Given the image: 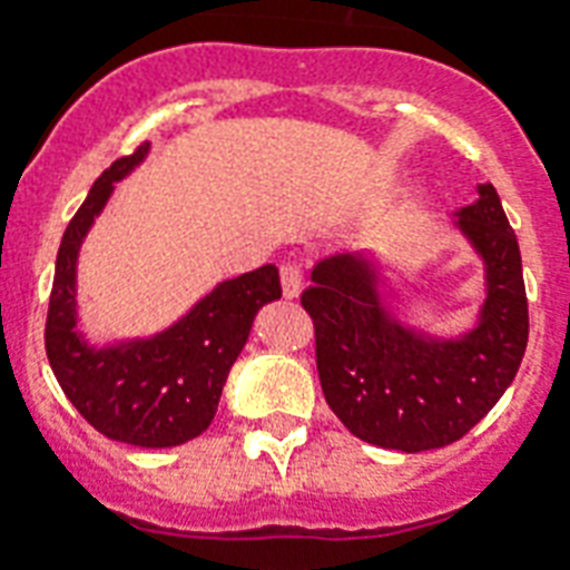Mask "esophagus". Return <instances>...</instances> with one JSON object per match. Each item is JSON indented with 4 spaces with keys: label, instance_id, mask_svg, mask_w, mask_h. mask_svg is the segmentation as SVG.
I'll return each mask as SVG.
<instances>
[{
    "label": "esophagus",
    "instance_id": "esophagus-1",
    "mask_svg": "<svg viewBox=\"0 0 570 570\" xmlns=\"http://www.w3.org/2000/svg\"><path fill=\"white\" fill-rule=\"evenodd\" d=\"M281 286H284L286 298H298V293H302L304 286V275L298 263H284V266H281Z\"/></svg>",
    "mask_w": 570,
    "mask_h": 570
}]
</instances>
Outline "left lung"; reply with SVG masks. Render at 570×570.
Returning a JSON list of instances; mask_svg holds the SVG:
<instances>
[{"mask_svg":"<svg viewBox=\"0 0 570 570\" xmlns=\"http://www.w3.org/2000/svg\"><path fill=\"white\" fill-rule=\"evenodd\" d=\"M459 227L485 263L476 328L429 337L390 316L366 254L316 263L302 307L316 328V370L348 432L384 450L423 452L459 441L497 405L527 352L530 311L518 236L491 183L461 206Z\"/></svg>","mask_w":570,"mask_h":570,"instance_id":"8db88e82","label":"left lung"}]
</instances>
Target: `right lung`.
<instances>
[{"mask_svg":"<svg viewBox=\"0 0 570 570\" xmlns=\"http://www.w3.org/2000/svg\"><path fill=\"white\" fill-rule=\"evenodd\" d=\"M150 145L120 156L97 177L85 204L67 224L56 259L47 313V357L65 396L111 441L163 450L209 429L233 361L248 343L263 304L281 298L275 266L218 284L171 328L150 340L91 346L76 331V257L85 233Z\"/></svg>","mask_w":570,"mask_h":570,"instance_id":"obj_1","label":"right lung"}]
</instances>
